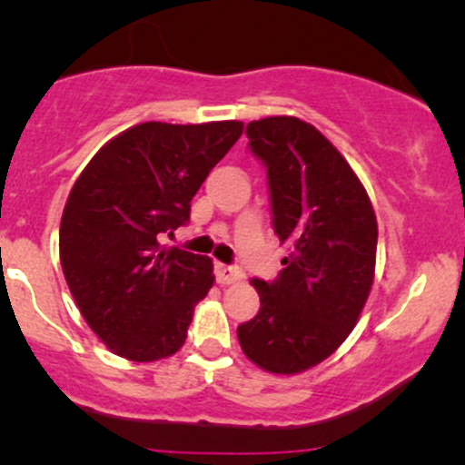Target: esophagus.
Listing matches in <instances>:
<instances>
[{"label": "esophagus", "mask_w": 465, "mask_h": 465, "mask_svg": "<svg viewBox=\"0 0 465 465\" xmlns=\"http://www.w3.org/2000/svg\"><path fill=\"white\" fill-rule=\"evenodd\" d=\"M214 275H216V282L218 284H236L244 277L242 271L238 269V266H229V264H223V262H216L214 264Z\"/></svg>", "instance_id": "34e87169"}]
</instances>
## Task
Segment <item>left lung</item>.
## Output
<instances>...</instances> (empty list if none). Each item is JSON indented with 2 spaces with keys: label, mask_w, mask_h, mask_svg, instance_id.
<instances>
[{
  "label": "left lung",
  "mask_w": 465,
  "mask_h": 465,
  "mask_svg": "<svg viewBox=\"0 0 465 465\" xmlns=\"http://www.w3.org/2000/svg\"><path fill=\"white\" fill-rule=\"evenodd\" d=\"M264 163L273 232L291 253L273 282L251 280L260 311L238 325L240 348L271 373H300L328 359L354 330L370 297L378 225L343 154L300 117L247 124Z\"/></svg>",
  "instance_id": "obj_1"
}]
</instances>
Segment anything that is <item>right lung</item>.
<instances>
[{
  "instance_id": "obj_1",
  "label": "right lung",
  "mask_w": 465,
  "mask_h": 465,
  "mask_svg": "<svg viewBox=\"0 0 465 465\" xmlns=\"http://www.w3.org/2000/svg\"><path fill=\"white\" fill-rule=\"evenodd\" d=\"M242 135V122H143L80 173L61 218V266L89 328L122 359L174 354L207 295L212 260L163 236L190 221V201Z\"/></svg>"
}]
</instances>
